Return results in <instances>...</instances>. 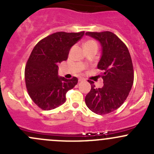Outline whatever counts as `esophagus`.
Listing matches in <instances>:
<instances>
[{
	"instance_id": "esophagus-1",
	"label": "esophagus",
	"mask_w": 154,
	"mask_h": 154,
	"mask_svg": "<svg viewBox=\"0 0 154 154\" xmlns=\"http://www.w3.org/2000/svg\"><path fill=\"white\" fill-rule=\"evenodd\" d=\"M79 81L81 82V81H85V79L83 78V77H81V78H79Z\"/></svg>"
}]
</instances>
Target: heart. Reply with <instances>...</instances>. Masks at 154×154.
<instances>
[{"instance_id":"b5f03b06","label":"heart","mask_w":154,"mask_h":154,"mask_svg":"<svg viewBox=\"0 0 154 154\" xmlns=\"http://www.w3.org/2000/svg\"><path fill=\"white\" fill-rule=\"evenodd\" d=\"M89 42H93V41H88V42H86V43H89ZM86 43H85V44H86Z\"/></svg>"}]
</instances>
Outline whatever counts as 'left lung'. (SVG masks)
<instances>
[{
    "mask_svg": "<svg viewBox=\"0 0 154 154\" xmlns=\"http://www.w3.org/2000/svg\"><path fill=\"white\" fill-rule=\"evenodd\" d=\"M86 35L97 40L101 46V57L97 68L103 71V86L95 88L86 96L87 107L93 112L104 115L112 112L123 104L133 83V67L128 48L113 32H87Z\"/></svg>",
    "mask_w": 154,
    "mask_h": 154,
    "instance_id": "obj_1",
    "label": "left lung"
}]
</instances>
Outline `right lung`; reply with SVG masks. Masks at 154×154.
<instances>
[{"instance_id":"add662e5","label":"right lung","mask_w":154,"mask_h":154,"mask_svg":"<svg viewBox=\"0 0 154 154\" xmlns=\"http://www.w3.org/2000/svg\"><path fill=\"white\" fill-rule=\"evenodd\" d=\"M84 35L57 32L38 42L31 52L24 76L32 101L44 110H51L66 102L68 90L77 84V77L67 80L58 75V65L68 59L70 49Z\"/></svg>"}]
</instances>
